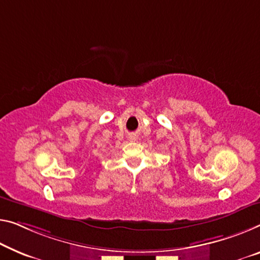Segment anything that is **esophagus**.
Listing matches in <instances>:
<instances>
[{"label": "esophagus", "mask_w": 260, "mask_h": 260, "mask_svg": "<svg viewBox=\"0 0 260 260\" xmlns=\"http://www.w3.org/2000/svg\"><path fill=\"white\" fill-rule=\"evenodd\" d=\"M129 139H130L131 142H134V141H136V139H137V136H136V135H130L129 136Z\"/></svg>", "instance_id": "obj_1"}]
</instances>
